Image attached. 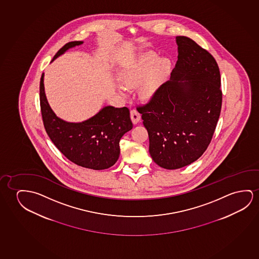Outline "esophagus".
Wrapping results in <instances>:
<instances>
[{"label":"esophagus","instance_id":"obj_1","mask_svg":"<svg viewBox=\"0 0 259 259\" xmlns=\"http://www.w3.org/2000/svg\"><path fill=\"white\" fill-rule=\"evenodd\" d=\"M141 117H142L141 114H140L136 109L131 110V119L132 122H133L134 124H136L137 123H139Z\"/></svg>","mask_w":259,"mask_h":259}]
</instances>
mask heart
<instances>
[{
	"instance_id": "b5f03b06",
	"label": "heart",
	"mask_w": 259,
	"mask_h": 259,
	"mask_svg": "<svg viewBox=\"0 0 259 259\" xmlns=\"http://www.w3.org/2000/svg\"><path fill=\"white\" fill-rule=\"evenodd\" d=\"M171 73V62L167 59H160L152 53L140 56L130 68L124 70L120 79L128 89L140 87L139 94L144 101H151L169 77ZM116 90L122 96H128L127 90L121 85Z\"/></svg>"
}]
</instances>
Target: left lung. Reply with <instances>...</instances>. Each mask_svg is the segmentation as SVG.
<instances>
[{
    "label": "left lung",
    "mask_w": 259,
    "mask_h": 259,
    "mask_svg": "<svg viewBox=\"0 0 259 259\" xmlns=\"http://www.w3.org/2000/svg\"><path fill=\"white\" fill-rule=\"evenodd\" d=\"M178 60L170 80L138 108L157 165L178 169L201 157L209 145L221 112L218 63L191 38L177 36Z\"/></svg>",
    "instance_id": "left-lung-1"
}]
</instances>
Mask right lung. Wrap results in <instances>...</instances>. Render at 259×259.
Masks as SVG:
<instances>
[{
  "mask_svg": "<svg viewBox=\"0 0 259 259\" xmlns=\"http://www.w3.org/2000/svg\"><path fill=\"white\" fill-rule=\"evenodd\" d=\"M83 41L68 42L53 57V60ZM45 73L40 81V103L45 130L50 139L66 158L76 165L102 170L115 165L119 158V142L133 128L126 107L105 106L94 116L82 122H68L57 116L45 94Z\"/></svg>",
  "mask_w": 259,
  "mask_h": 259,
  "instance_id": "1",
  "label": "right lung"
}]
</instances>
